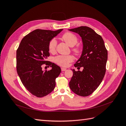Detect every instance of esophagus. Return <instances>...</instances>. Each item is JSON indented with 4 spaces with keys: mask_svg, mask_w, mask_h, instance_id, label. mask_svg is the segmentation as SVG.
Returning <instances> with one entry per match:
<instances>
[{
    "mask_svg": "<svg viewBox=\"0 0 126 126\" xmlns=\"http://www.w3.org/2000/svg\"><path fill=\"white\" fill-rule=\"evenodd\" d=\"M61 70H62V71H66L67 70V69H66V68L62 67V68H61Z\"/></svg>",
    "mask_w": 126,
    "mask_h": 126,
    "instance_id": "obj_1",
    "label": "esophagus"
}]
</instances>
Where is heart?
<instances>
[{
	"mask_svg": "<svg viewBox=\"0 0 126 126\" xmlns=\"http://www.w3.org/2000/svg\"><path fill=\"white\" fill-rule=\"evenodd\" d=\"M62 39L70 47H74L78 42V38L74 34L67 32L62 36ZM57 41L55 39H51L48 44V50L50 53H54L56 50ZM72 51L76 56H79L81 53V49L79 47H72ZM73 57L71 55L58 56L54 58V62L57 64L63 67H67L70 63L73 61Z\"/></svg>",
	"mask_w": 126,
	"mask_h": 126,
	"instance_id": "1",
	"label": "heart"
}]
</instances>
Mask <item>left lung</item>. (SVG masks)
<instances>
[{"mask_svg":"<svg viewBox=\"0 0 126 126\" xmlns=\"http://www.w3.org/2000/svg\"><path fill=\"white\" fill-rule=\"evenodd\" d=\"M81 37L82 54L75 67H83L82 71L72 69L73 76L69 82L71 90L77 95L86 97L91 94L100 85L106 72L108 52L104 40L91 28L81 26L69 29Z\"/></svg>","mask_w":126,"mask_h":126,"instance_id":"8db88e82","label":"left lung"}]
</instances>
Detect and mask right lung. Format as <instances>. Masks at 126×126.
I'll use <instances>...</instances> for the list:
<instances>
[{
    "instance_id": "add662e5",
    "label": "right lung",
    "mask_w": 126,
    "mask_h": 126,
    "mask_svg": "<svg viewBox=\"0 0 126 126\" xmlns=\"http://www.w3.org/2000/svg\"><path fill=\"white\" fill-rule=\"evenodd\" d=\"M63 29L56 31L36 29L21 40L16 52L17 71L25 87L37 97L47 96L54 89L55 80L61 72L60 67L46 61L49 56L48 44ZM46 63L52 68L44 71Z\"/></svg>"
}]
</instances>
